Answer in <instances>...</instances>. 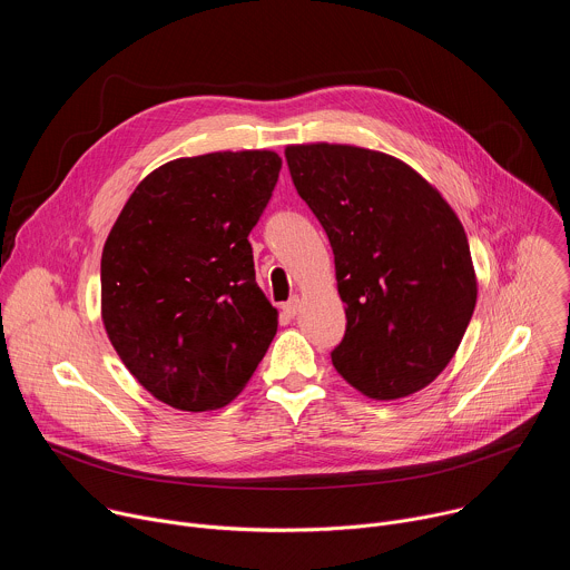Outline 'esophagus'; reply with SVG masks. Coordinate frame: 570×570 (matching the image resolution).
<instances>
[{"instance_id":"esophagus-1","label":"esophagus","mask_w":570,"mask_h":570,"mask_svg":"<svg viewBox=\"0 0 570 570\" xmlns=\"http://www.w3.org/2000/svg\"><path fill=\"white\" fill-rule=\"evenodd\" d=\"M282 311H284L286 315H291V317H293V315L299 311V297L295 295V297H291L288 302H284V304H282Z\"/></svg>"}]
</instances>
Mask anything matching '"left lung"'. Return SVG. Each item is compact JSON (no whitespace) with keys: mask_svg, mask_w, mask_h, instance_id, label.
I'll return each instance as SVG.
<instances>
[{"mask_svg":"<svg viewBox=\"0 0 570 570\" xmlns=\"http://www.w3.org/2000/svg\"><path fill=\"white\" fill-rule=\"evenodd\" d=\"M299 198L332 243L347 330L338 374L370 399L426 387L453 358L475 306L462 223L401 159L345 144L286 148Z\"/></svg>","mask_w":570,"mask_h":570,"instance_id":"1","label":"left lung"}]
</instances>
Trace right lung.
Wrapping results in <instances>:
<instances>
[{"instance_id":"add662e5","label":"right lung","mask_w":570,"mask_h":570,"mask_svg":"<svg viewBox=\"0 0 570 570\" xmlns=\"http://www.w3.org/2000/svg\"><path fill=\"white\" fill-rule=\"evenodd\" d=\"M282 169L273 150L180 157L146 176L101 257V315L130 374L159 401L229 403L277 334L248 234Z\"/></svg>"}]
</instances>
